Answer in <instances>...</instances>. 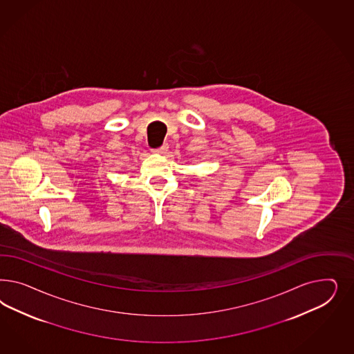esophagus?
Segmentation results:
<instances>
[{
  "instance_id": "34e87169",
  "label": "esophagus",
  "mask_w": 354,
  "mask_h": 354,
  "mask_svg": "<svg viewBox=\"0 0 354 354\" xmlns=\"http://www.w3.org/2000/svg\"><path fill=\"white\" fill-rule=\"evenodd\" d=\"M169 149V145L167 144H165V145H162L161 148H157V149H153L154 153H157V154H165L166 151Z\"/></svg>"
}]
</instances>
